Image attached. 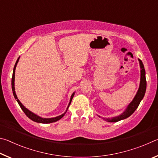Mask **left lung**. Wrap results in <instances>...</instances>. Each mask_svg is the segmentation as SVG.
<instances>
[{
    "label": "left lung",
    "instance_id": "obj_1",
    "mask_svg": "<svg viewBox=\"0 0 158 158\" xmlns=\"http://www.w3.org/2000/svg\"><path fill=\"white\" fill-rule=\"evenodd\" d=\"M139 61V65L141 68V78H140V84L139 87L138 91L137 94L135 96V98L132 100V101L129 104V105L127 106L126 109L123 112V113L119 115V116L112 117V118H103L104 120H105L106 121L108 122H118L121 120H123L127 118L129 116L132 115L136 109H137L138 106L139 105L141 101L142 100V99L144 97L145 95L146 90V72L145 69H144L143 64L140 59H138Z\"/></svg>",
    "mask_w": 158,
    "mask_h": 158
}]
</instances>
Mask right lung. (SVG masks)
Listing matches in <instances>:
<instances>
[{
	"instance_id": "obj_1",
	"label": "right lung",
	"mask_w": 158,
	"mask_h": 158,
	"mask_svg": "<svg viewBox=\"0 0 158 158\" xmlns=\"http://www.w3.org/2000/svg\"><path fill=\"white\" fill-rule=\"evenodd\" d=\"M19 57L18 58V59L17 60V62H16L15 67H14V69H13V73H12V92H13V95H14V97L17 100V102L19 105L20 107L22 109L23 111L24 112L25 114L32 121H33L35 122H37V123H54L56 121H58V120H60V118H62L64 116V115L65 114L66 111H68V109L70 105L71 104V102L72 100H73V98L74 95V93H73V95H71V98H70V100H69V105L68 106V107H67V109L65 112L64 114H63L62 115H60V116H56V117H54V118H42L40 116H37V115L35 114L33 112L31 111L30 110H28V109H26L24 106H23L22 104L21 103V102L19 101V100L17 98V96L16 95V93H15V69H16V67H17V63L19 62Z\"/></svg>"
}]
</instances>
